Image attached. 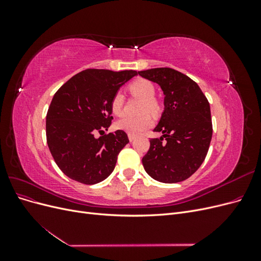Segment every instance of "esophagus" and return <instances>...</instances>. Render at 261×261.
Wrapping results in <instances>:
<instances>
[{
  "label": "esophagus",
  "instance_id": "1",
  "mask_svg": "<svg viewBox=\"0 0 261 261\" xmlns=\"http://www.w3.org/2000/svg\"><path fill=\"white\" fill-rule=\"evenodd\" d=\"M135 138H136L135 135H132V134H128V139H129V141H133Z\"/></svg>",
  "mask_w": 261,
  "mask_h": 261
}]
</instances>
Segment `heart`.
Listing matches in <instances>:
<instances>
[{
    "mask_svg": "<svg viewBox=\"0 0 261 261\" xmlns=\"http://www.w3.org/2000/svg\"><path fill=\"white\" fill-rule=\"evenodd\" d=\"M128 89L133 96H135L143 100L140 105L138 116H124L118 120L115 124V127L120 130L126 132L132 135H139L145 130L152 127L153 118L149 113L156 115L160 113V103L154 98L155 87L154 85L145 78H138V80L132 82L128 85ZM110 108L114 115L120 116L123 113L124 109V96L121 91H116L110 102Z\"/></svg>",
    "mask_w": 261,
    "mask_h": 261,
    "instance_id": "heart-1",
    "label": "heart"
}]
</instances>
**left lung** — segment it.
Segmentation results:
<instances>
[{
	"instance_id": "obj_1",
	"label": "left lung",
	"mask_w": 261,
	"mask_h": 261,
	"mask_svg": "<svg viewBox=\"0 0 261 261\" xmlns=\"http://www.w3.org/2000/svg\"><path fill=\"white\" fill-rule=\"evenodd\" d=\"M159 84L164 93V112L143 158L148 174L162 183H178L199 169L212 137L210 105L199 86L185 74L170 67L138 72ZM165 141L163 142V140Z\"/></svg>"
}]
</instances>
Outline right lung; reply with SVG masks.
<instances>
[{"label": "right lung", "mask_w": 261, "mask_h": 261, "mask_svg": "<svg viewBox=\"0 0 261 261\" xmlns=\"http://www.w3.org/2000/svg\"><path fill=\"white\" fill-rule=\"evenodd\" d=\"M135 75L136 70L88 68L55 92L46 113V143L69 178L92 185L113 172L118 153L129 143L127 134L118 129L99 139L94 134L108 130L113 120L112 96Z\"/></svg>", "instance_id": "1"}]
</instances>
